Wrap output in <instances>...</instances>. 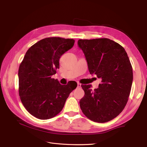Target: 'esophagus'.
<instances>
[{
	"label": "esophagus",
	"instance_id": "esophagus-1",
	"mask_svg": "<svg viewBox=\"0 0 147 147\" xmlns=\"http://www.w3.org/2000/svg\"><path fill=\"white\" fill-rule=\"evenodd\" d=\"M77 87H78V88L81 87V84L80 83H77Z\"/></svg>",
	"mask_w": 147,
	"mask_h": 147
}]
</instances>
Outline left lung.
<instances>
[{"label": "left lung", "mask_w": 147, "mask_h": 147, "mask_svg": "<svg viewBox=\"0 0 147 147\" xmlns=\"http://www.w3.org/2000/svg\"><path fill=\"white\" fill-rule=\"evenodd\" d=\"M90 74L101 78L99 88L82 84L84 96L80 101L82 112L91 121L105 123L125 107L133 80L132 65L124 48L112 40L80 39Z\"/></svg>", "instance_id": "8db88e82"}]
</instances>
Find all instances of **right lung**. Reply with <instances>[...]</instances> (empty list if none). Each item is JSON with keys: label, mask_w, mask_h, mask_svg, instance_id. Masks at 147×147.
I'll use <instances>...</instances> for the list:
<instances>
[{"label": "right lung", "mask_w": 147, "mask_h": 147, "mask_svg": "<svg viewBox=\"0 0 147 147\" xmlns=\"http://www.w3.org/2000/svg\"><path fill=\"white\" fill-rule=\"evenodd\" d=\"M72 38L48 37L35 43L26 53L18 70L19 95L28 112L40 119L55 117L63 110L77 84H61L52 78L59 68V59L72 48Z\"/></svg>", "instance_id": "1"}]
</instances>
